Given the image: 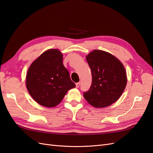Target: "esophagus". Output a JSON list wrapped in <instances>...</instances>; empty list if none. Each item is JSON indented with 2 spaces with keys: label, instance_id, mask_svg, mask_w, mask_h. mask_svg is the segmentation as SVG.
I'll use <instances>...</instances> for the list:
<instances>
[{
  "label": "esophagus",
  "instance_id": "esophagus-1",
  "mask_svg": "<svg viewBox=\"0 0 153 153\" xmlns=\"http://www.w3.org/2000/svg\"><path fill=\"white\" fill-rule=\"evenodd\" d=\"M80 82H77V83H76V87H77V88H78L80 87Z\"/></svg>",
  "mask_w": 153,
  "mask_h": 153
}]
</instances>
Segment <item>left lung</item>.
<instances>
[{
	"label": "left lung",
	"instance_id": "1",
	"mask_svg": "<svg viewBox=\"0 0 153 153\" xmlns=\"http://www.w3.org/2000/svg\"><path fill=\"white\" fill-rule=\"evenodd\" d=\"M92 73V84L84 92L87 101L96 108L115 103L127 84L126 72L121 62L111 53L94 50L86 56Z\"/></svg>",
	"mask_w": 153,
	"mask_h": 153
}]
</instances>
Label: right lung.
Listing matches in <instances>:
<instances>
[{
    "label": "right lung",
    "mask_w": 153,
    "mask_h": 153,
    "mask_svg": "<svg viewBox=\"0 0 153 153\" xmlns=\"http://www.w3.org/2000/svg\"><path fill=\"white\" fill-rule=\"evenodd\" d=\"M58 49L45 51L31 64L26 76V87L35 101L45 107L59 105L67 92L75 87L62 63Z\"/></svg>",
    "instance_id": "1"
}]
</instances>
